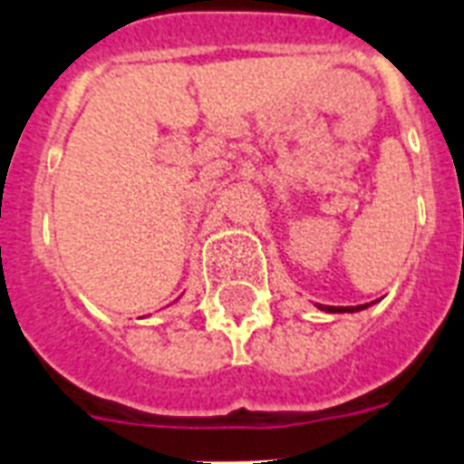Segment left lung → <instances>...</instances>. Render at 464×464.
<instances>
[{
  "mask_svg": "<svg viewBox=\"0 0 464 464\" xmlns=\"http://www.w3.org/2000/svg\"><path fill=\"white\" fill-rule=\"evenodd\" d=\"M364 307H369V304H357V307H322V310H326V312H360V310H364Z\"/></svg>",
  "mask_w": 464,
  "mask_h": 464,
  "instance_id": "8db88e82",
  "label": "left lung"
}]
</instances>
